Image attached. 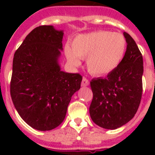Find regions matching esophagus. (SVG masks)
<instances>
[{"mask_svg": "<svg viewBox=\"0 0 155 155\" xmlns=\"http://www.w3.org/2000/svg\"><path fill=\"white\" fill-rule=\"evenodd\" d=\"M81 85L83 87H86V86H88L89 85V80L86 79V78H83L82 83H81Z\"/></svg>", "mask_w": 155, "mask_h": 155, "instance_id": "esophagus-1", "label": "esophagus"}]
</instances>
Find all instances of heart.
Masks as SVG:
<instances>
[{
    "mask_svg": "<svg viewBox=\"0 0 155 155\" xmlns=\"http://www.w3.org/2000/svg\"><path fill=\"white\" fill-rule=\"evenodd\" d=\"M127 42L120 33L105 30L77 35L73 39L71 49L66 47L68 60L74 66L80 64V58H87V71L95 76L113 72L119 67L126 52Z\"/></svg>",
    "mask_w": 155,
    "mask_h": 155,
    "instance_id": "obj_1",
    "label": "heart"
}]
</instances>
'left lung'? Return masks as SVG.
Listing matches in <instances>:
<instances>
[{"mask_svg": "<svg viewBox=\"0 0 155 155\" xmlns=\"http://www.w3.org/2000/svg\"><path fill=\"white\" fill-rule=\"evenodd\" d=\"M123 35L127 47L121 63L107 77L90 82L93 93L90 116L95 124L107 130H116L129 122L137 113L142 99V53L129 34Z\"/></svg>", "mask_w": 155, "mask_h": 155, "instance_id": "obj_1", "label": "left lung"}]
</instances>
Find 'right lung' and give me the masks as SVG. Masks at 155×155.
<instances>
[{
	"label": "right lung",
	"mask_w": 155,
	"mask_h": 155,
	"mask_svg": "<svg viewBox=\"0 0 155 155\" xmlns=\"http://www.w3.org/2000/svg\"><path fill=\"white\" fill-rule=\"evenodd\" d=\"M63 30L41 25L25 37L13 60L10 95L16 110L40 131L58 127L66 117L71 97L82 76L61 71Z\"/></svg>",
	"instance_id": "right-lung-1"
}]
</instances>
